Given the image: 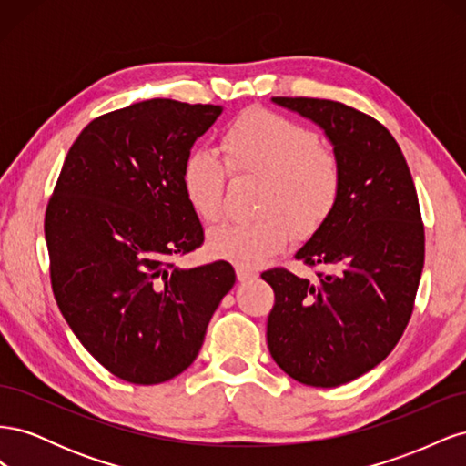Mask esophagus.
Listing matches in <instances>:
<instances>
[{"mask_svg": "<svg viewBox=\"0 0 466 466\" xmlns=\"http://www.w3.org/2000/svg\"><path fill=\"white\" fill-rule=\"evenodd\" d=\"M235 272H237V279L238 281H248V279L258 278V272L257 270H250V268H247V266H237Z\"/></svg>", "mask_w": 466, "mask_h": 466, "instance_id": "obj_1", "label": "esophagus"}]
</instances>
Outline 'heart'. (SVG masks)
Wrapping results in <instances>:
<instances>
[{
  "label": "heart",
  "instance_id": "heart-1",
  "mask_svg": "<svg viewBox=\"0 0 466 466\" xmlns=\"http://www.w3.org/2000/svg\"><path fill=\"white\" fill-rule=\"evenodd\" d=\"M223 161L208 149L182 165V190L194 214L216 221L223 211L228 171L258 178L255 211L241 223H221L208 233L211 255L238 266H258L295 238L313 237L340 202L342 168L320 147L319 136L264 108L243 112L221 139Z\"/></svg>",
  "mask_w": 466,
  "mask_h": 466
}]
</instances>
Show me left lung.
Here are the masks:
<instances>
[{"mask_svg":"<svg viewBox=\"0 0 466 466\" xmlns=\"http://www.w3.org/2000/svg\"><path fill=\"white\" fill-rule=\"evenodd\" d=\"M324 130L342 168L329 221L295 252L322 266L311 281L262 272L276 303L266 340L274 361L309 387H338L383 361L410 320L424 268V223L397 139L363 112L327 98L272 96Z\"/></svg>","mask_w":466,"mask_h":466,"instance_id":"obj_1","label":"left lung"}]
</instances>
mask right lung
I'll use <instances>...</instances> for the list:
<instances>
[{
    "instance_id": "add662e5",
    "label": "right lung",
    "mask_w": 466,
    "mask_h": 466,
    "mask_svg": "<svg viewBox=\"0 0 466 466\" xmlns=\"http://www.w3.org/2000/svg\"><path fill=\"white\" fill-rule=\"evenodd\" d=\"M219 105L151 98L89 122L69 147L46 208L56 303L89 354L134 385L190 368L235 284L219 260L178 268L204 243L182 165Z\"/></svg>"
}]
</instances>
